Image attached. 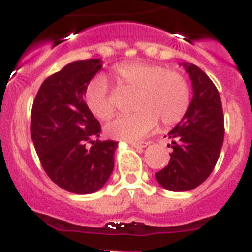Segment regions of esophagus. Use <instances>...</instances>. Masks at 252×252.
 Here are the masks:
<instances>
[{"label":"esophagus","mask_w":252,"mask_h":252,"mask_svg":"<svg viewBox=\"0 0 252 252\" xmlns=\"http://www.w3.org/2000/svg\"><path fill=\"white\" fill-rule=\"evenodd\" d=\"M130 145L132 148H136V149H141V148L148 147V143H130Z\"/></svg>","instance_id":"1"}]
</instances>
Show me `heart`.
Wrapping results in <instances>:
<instances>
[{"instance_id": "obj_1", "label": "heart", "mask_w": 252, "mask_h": 252, "mask_svg": "<svg viewBox=\"0 0 252 252\" xmlns=\"http://www.w3.org/2000/svg\"><path fill=\"white\" fill-rule=\"evenodd\" d=\"M112 75L121 88L135 92L132 115L120 116L105 125V132L112 139L137 141L157 127L177 124L190 104V85L184 74L163 64L135 61L118 64ZM85 104L100 120L111 117L115 107L109 98L107 81L95 77L84 93Z\"/></svg>"}]
</instances>
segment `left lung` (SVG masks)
<instances>
[{
    "instance_id": "1",
    "label": "left lung",
    "mask_w": 252,
    "mask_h": 252,
    "mask_svg": "<svg viewBox=\"0 0 252 252\" xmlns=\"http://www.w3.org/2000/svg\"><path fill=\"white\" fill-rule=\"evenodd\" d=\"M192 83V100L182 120L168 132V165L156 173L169 191H189L209 177L224 139V117L218 89L196 64L182 63Z\"/></svg>"
}]
</instances>
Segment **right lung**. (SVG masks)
<instances>
[{
  "mask_svg": "<svg viewBox=\"0 0 252 252\" xmlns=\"http://www.w3.org/2000/svg\"><path fill=\"white\" fill-rule=\"evenodd\" d=\"M102 68L99 59L66 64L40 85L32 108L30 135L43 169L68 192L93 193L108 181L118 143L100 141V124L84 93Z\"/></svg>",
  "mask_w": 252,
  "mask_h": 252,
  "instance_id": "add662e5",
  "label": "right lung"
}]
</instances>
